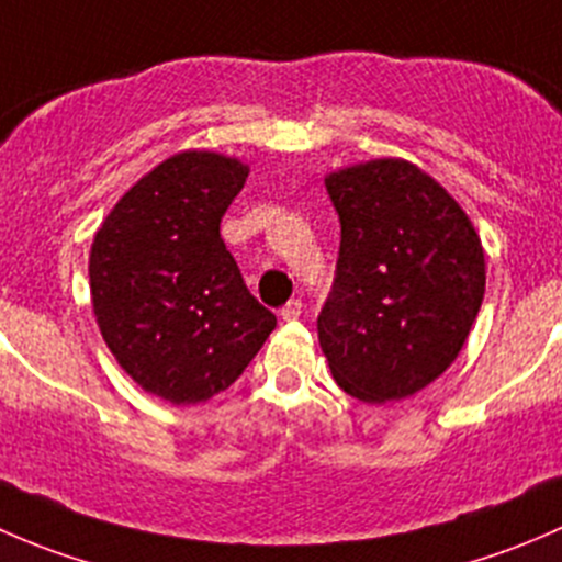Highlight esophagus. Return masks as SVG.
Returning <instances> with one entry per match:
<instances>
[{
    "label": "esophagus",
    "mask_w": 562,
    "mask_h": 562,
    "mask_svg": "<svg viewBox=\"0 0 562 562\" xmlns=\"http://www.w3.org/2000/svg\"><path fill=\"white\" fill-rule=\"evenodd\" d=\"M299 315H302V299H291V302L280 310L282 321H296Z\"/></svg>",
    "instance_id": "34e87169"
}]
</instances>
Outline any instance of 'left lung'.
I'll use <instances>...</instances> for the list:
<instances>
[{"mask_svg":"<svg viewBox=\"0 0 562 562\" xmlns=\"http://www.w3.org/2000/svg\"><path fill=\"white\" fill-rule=\"evenodd\" d=\"M339 214L317 339L342 391L394 402L443 375L484 302V247L454 198L400 157L326 176Z\"/></svg>","mask_w":562,"mask_h":562,"instance_id":"left-lung-1","label":"left lung"}]
</instances>
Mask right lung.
Wrapping results in <instances>:
<instances>
[{"instance_id":"obj_1","label":"right lung","mask_w":562,"mask_h":562,"mask_svg":"<svg viewBox=\"0 0 562 562\" xmlns=\"http://www.w3.org/2000/svg\"><path fill=\"white\" fill-rule=\"evenodd\" d=\"M247 173L236 157L179 151L140 176L94 234L100 334L140 389L173 405L228 389L277 326L220 239Z\"/></svg>"}]
</instances>
